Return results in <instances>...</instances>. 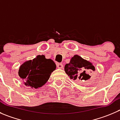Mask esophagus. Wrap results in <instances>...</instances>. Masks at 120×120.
<instances>
[{
  "label": "esophagus",
  "mask_w": 120,
  "mask_h": 120,
  "mask_svg": "<svg viewBox=\"0 0 120 120\" xmlns=\"http://www.w3.org/2000/svg\"><path fill=\"white\" fill-rule=\"evenodd\" d=\"M56 67L57 68H63V65H62V64L61 63H56Z\"/></svg>",
  "instance_id": "esophagus-1"
}]
</instances>
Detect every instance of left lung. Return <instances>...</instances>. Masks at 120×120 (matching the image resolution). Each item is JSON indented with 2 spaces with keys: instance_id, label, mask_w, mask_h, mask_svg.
Masks as SVG:
<instances>
[{
  "instance_id": "1",
  "label": "left lung",
  "mask_w": 120,
  "mask_h": 120,
  "mask_svg": "<svg viewBox=\"0 0 120 120\" xmlns=\"http://www.w3.org/2000/svg\"><path fill=\"white\" fill-rule=\"evenodd\" d=\"M64 69L71 79L86 81L91 78L86 71H94L95 67L91 62L75 55L71 58L70 62L65 65Z\"/></svg>"
}]
</instances>
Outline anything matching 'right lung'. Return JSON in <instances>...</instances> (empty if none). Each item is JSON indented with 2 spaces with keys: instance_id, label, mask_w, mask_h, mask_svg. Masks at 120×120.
<instances>
[{
  "instance_id": "right-lung-1",
  "label": "right lung",
  "mask_w": 120,
  "mask_h": 120,
  "mask_svg": "<svg viewBox=\"0 0 120 120\" xmlns=\"http://www.w3.org/2000/svg\"><path fill=\"white\" fill-rule=\"evenodd\" d=\"M55 69L56 65L52 59H46L44 55H38L33 60L23 64L18 74L25 85L36 89L48 81Z\"/></svg>"
}]
</instances>
